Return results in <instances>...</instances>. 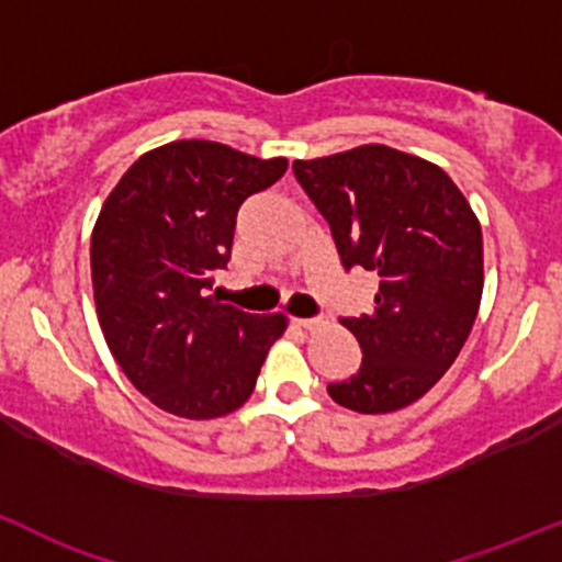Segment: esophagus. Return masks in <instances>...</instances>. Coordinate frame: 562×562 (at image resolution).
<instances>
[{
    "label": "esophagus",
    "mask_w": 562,
    "mask_h": 562,
    "mask_svg": "<svg viewBox=\"0 0 562 562\" xmlns=\"http://www.w3.org/2000/svg\"><path fill=\"white\" fill-rule=\"evenodd\" d=\"M296 326L304 330H317L326 326V321H323V317H296Z\"/></svg>",
    "instance_id": "obj_1"
}]
</instances>
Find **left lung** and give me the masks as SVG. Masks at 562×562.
<instances>
[{"mask_svg":"<svg viewBox=\"0 0 562 562\" xmlns=\"http://www.w3.org/2000/svg\"><path fill=\"white\" fill-rule=\"evenodd\" d=\"M341 263L376 271L374 312L341 317L363 360L328 395L360 415L423 398L463 350L484 285L482 226L436 164L387 145L293 161Z\"/></svg>","mask_w":562,"mask_h":562,"instance_id":"left-lung-1","label":"left lung"}]
</instances>
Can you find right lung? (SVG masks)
<instances>
[{
	"instance_id": "right-lung-1",
	"label": "right lung",
	"mask_w": 562,
	"mask_h": 562,
	"mask_svg": "<svg viewBox=\"0 0 562 562\" xmlns=\"http://www.w3.org/2000/svg\"><path fill=\"white\" fill-rule=\"evenodd\" d=\"M288 158L210 139L147 150L112 188L91 234L97 317L112 358L158 409L232 415L256 390L285 315H250L210 288L232 258L236 212Z\"/></svg>"
}]
</instances>
